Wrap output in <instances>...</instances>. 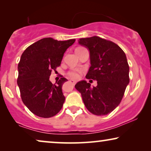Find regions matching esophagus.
<instances>
[{
	"instance_id": "34e87169",
	"label": "esophagus",
	"mask_w": 151,
	"mask_h": 151,
	"mask_svg": "<svg viewBox=\"0 0 151 151\" xmlns=\"http://www.w3.org/2000/svg\"><path fill=\"white\" fill-rule=\"evenodd\" d=\"M69 82H70V83H71V84H72V85H75V84H76V81H75V80H69Z\"/></svg>"
}]
</instances>
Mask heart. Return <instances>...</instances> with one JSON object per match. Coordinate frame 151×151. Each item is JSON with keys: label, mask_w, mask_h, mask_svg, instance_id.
I'll use <instances>...</instances> for the list:
<instances>
[{"label": "heart", "mask_w": 151, "mask_h": 151, "mask_svg": "<svg viewBox=\"0 0 151 151\" xmlns=\"http://www.w3.org/2000/svg\"><path fill=\"white\" fill-rule=\"evenodd\" d=\"M79 48H80V47H79ZM79 70H71V71H70L69 73H68V74H69L70 77L73 78H78L79 77Z\"/></svg>", "instance_id": "1"}]
</instances>
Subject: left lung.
Instances as JSON below:
<instances>
[{
    "label": "left lung",
    "instance_id": "1",
    "mask_svg": "<svg viewBox=\"0 0 151 151\" xmlns=\"http://www.w3.org/2000/svg\"><path fill=\"white\" fill-rule=\"evenodd\" d=\"M78 43L89 51L91 67L86 78L97 80L98 85L92 87L86 80H82L75 87L91 113L109 114L119 104L129 83V66L125 53L115 43L98 36L80 38Z\"/></svg>",
    "mask_w": 151,
    "mask_h": 151
}]
</instances>
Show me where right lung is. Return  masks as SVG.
I'll return each mask as SVG.
<instances>
[{
  "label": "right lung",
  "mask_w": 151,
  "mask_h": 151,
  "mask_svg": "<svg viewBox=\"0 0 151 151\" xmlns=\"http://www.w3.org/2000/svg\"><path fill=\"white\" fill-rule=\"evenodd\" d=\"M75 41L42 38L22 53L18 65L17 84L24 104L37 116L48 118L61 110L65 100L62 86L67 80L61 78L53 84L49 76L60 65L64 53Z\"/></svg>",
  "instance_id": "obj_1"
}]
</instances>
